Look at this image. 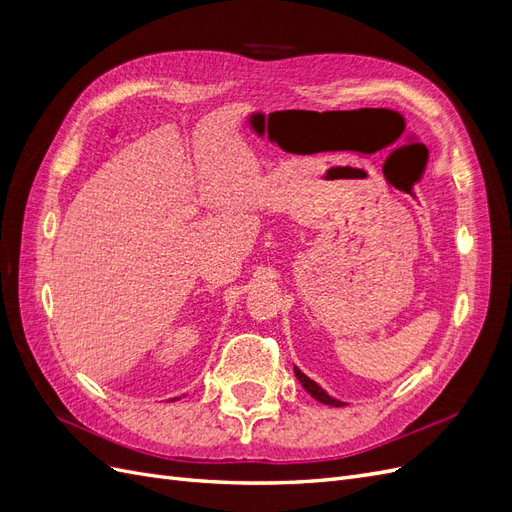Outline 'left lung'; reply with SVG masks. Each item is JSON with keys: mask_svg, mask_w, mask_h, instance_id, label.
Segmentation results:
<instances>
[{"mask_svg": "<svg viewBox=\"0 0 512 512\" xmlns=\"http://www.w3.org/2000/svg\"><path fill=\"white\" fill-rule=\"evenodd\" d=\"M294 376H297V380L301 382V386H303V389L309 393V395H312L316 401H320V404H327V406H335V408H342V406H346L344 404V401H339V399H333L331 395H327V393H324L322 389H320V386L314 382V380H309L305 374H303V371L301 369H297V367H294Z\"/></svg>", "mask_w": 512, "mask_h": 512, "instance_id": "obj_1", "label": "left lung"}]
</instances>
